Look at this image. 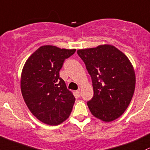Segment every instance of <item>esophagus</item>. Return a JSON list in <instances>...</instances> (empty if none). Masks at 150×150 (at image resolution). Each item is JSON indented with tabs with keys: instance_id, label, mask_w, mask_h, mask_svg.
<instances>
[{
	"instance_id": "obj_1",
	"label": "esophagus",
	"mask_w": 150,
	"mask_h": 150,
	"mask_svg": "<svg viewBox=\"0 0 150 150\" xmlns=\"http://www.w3.org/2000/svg\"><path fill=\"white\" fill-rule=\"evenodd\" d=\"M76 93L77 95H78L79 96H80V95H81V91H80V88H79L77 91H76Z\"/></svg>"
}]
</instances>
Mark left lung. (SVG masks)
<instances>
[{
  "mask_svg": "<svg viewBox=\"0 0 150 150\" xmlns=\"http://www.w3.org/2000/svg\"><path fill=\"white\" fill-rule=\"evenodd\" d=\"M92 81L94 96L87 101L96 118L112 122L125 112L134 92L135 73L128 58L112 45L79 49Z\"/></svg>",
  "mask_w": 150,
  "mask_h": 150,
  "instance_id": "1",
  "label": "left lung"
}]
</instances>
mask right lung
Segmentation results:
<instances>
[{"mask_svg":"<svg viewBox=\"0 0 150 150\" xmlns=\"http://www.w3.org/2000/svg\"><path fill=\"white\" fill-rule=\"evenodd\" d=\"M76 49L41 46L28 59L21 79V89L27 107L43 123L55 126L69 118L75 97L59 77L65 59Z\"/></svg>","mask_w":150,"mask_h":150,"instance_id":"obj_1","label":"right lung"}]
</instances>
